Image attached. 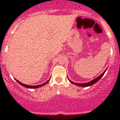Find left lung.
I'll list each match as a JSON object with an SVG mask.
<instances>
[{
	"label": "left lung",
	"instance_id": "left-lung-1",
	"mask_svg": "<svg viewBox=\"0 0 120 120\" xmlns=\"http://www.w3.org/2000/svg\"><path fill=\"white\" fill-rule=\"evenodd\" d=\"M107 71V69H106V70H105V71H104V72L102 74H101V75H99V76L98 77L95 78L94 79H93V80L91 81L90 82H87V83H75V82H73V81H71L68 78L69 81H70V82L71 83L74 84V85H77V86H80V87H88V86H92V85H94V84H95L96 83V82H97L98 81L99 79H100V78H101L103 76V75H104V73H105V72Z\"/></svg>",
	"mask_w": 120,
	"mask_h": 120
}]
</instances>
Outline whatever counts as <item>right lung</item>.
<instances>
[{
  "mask_svg": "<svg viewBox=\"0 0 120 120\" xmlns=\"http://www.w3.org/2000/svg\"><path fill=\"white\" fill-rule=\"evenodd\" d=\"M16 79V81H17V82L18 83H19V84H20L21 85H22V86L28 88V89H36V88L40 87H41V86H44V85H46V84L48 82H49V80H50V79H49V80H48L47 81V82H45V83H44L42 84V85H37V86H30V85H25V84H24V83H21V82H20V81H18V80H17V79Z\"/></svg>",
  "mask_w": 120,
  "mask_h": 120,
  "instance_id": "add662e5",
  "label": "right lung"
}]
</instances>
